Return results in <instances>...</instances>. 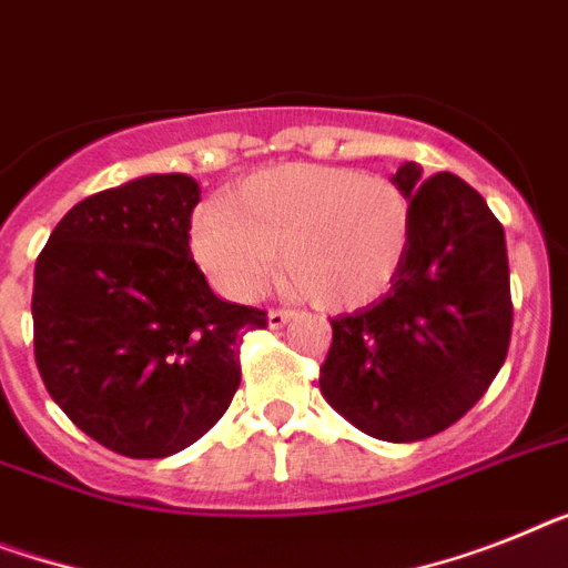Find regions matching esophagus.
<instances>
[{
  "label": "esophagus",
  "mask_w": 568,
  "mask_h": 568,
  "mask_svg": "<svg viewBox=\"0 0 568 568\" xmlns=\"http://www.w3.org/2000/svg\"><path fill=\"white\" fill-rule=\"evenodd\" d=\"M293 316H295L293 311H270L266 313V322H270V327H273V331H278V327L287 325Z\"/></svg>",
  "instance_id": "obj_1"
}]
</instances>
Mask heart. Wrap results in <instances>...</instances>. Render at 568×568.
<instances>
[{"instance_id":"1","label":"heart","mask_w":568,"mask_h":568,"mask_svg":"<svg viewBox=\"0 0 568 568\" xmlns=\"http://www.w3.org/2000/svg\"><path fill=\"white\" fill-rule=\"evenodd\" d=\"M409 232V200L386 176L293 162L203 205L191 250L217 290L237 302L264 293L281 257L298 293L339 311L386 293Z\"/></svg>"}]
</instances>
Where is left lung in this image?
<instances>
[{
    "label": "left lung",
    "mask_w": 568,
    "mask_h": 568,
    "mask_svg": "<svg viewBox=\"0 0 568 568\" xmlns=\"http://www.w3.org/2000/svg\"><path fill=\"white\" fill-rule=\"evenodd\" d=\"M392 182L409 200V250L383 298L336 316L322 395L379 442L444 433L470 412L508 357L510 275L503 223L456 173Z\"/></svg>",
    "instance_id": "1"
}]
</instances>
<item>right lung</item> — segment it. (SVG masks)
Returning a JSON list of instances; mask_svg holds the SVG:
<instances>
[{
	"mask_svg": "<svg viewBox=\"0 0 568 568\" xmlns=\"http://www.w3.org/2000/svg\"><path fill=\"white\" fill-rule=\"evenodd\" d=\"M200 185L148 173L69 209L34 266V357L60 409L126 458H165L223 418L257 307L211 293L189 246Z\"/></svg>",
	"mask_w": 568,
	"mask_h": 568,
	"instance_id": "add662e5",
	"label": "right lung"
}]
</instances>
